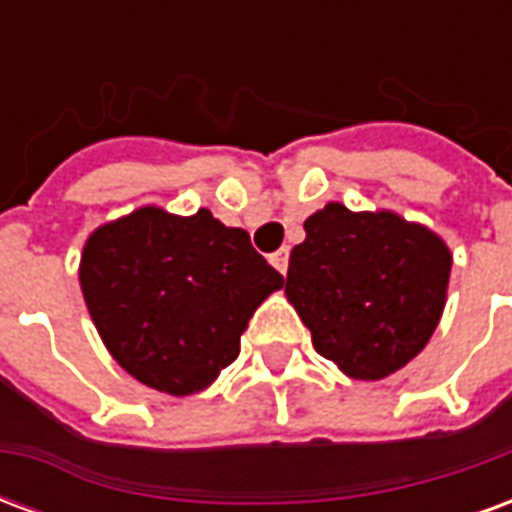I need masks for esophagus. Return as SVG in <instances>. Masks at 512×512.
I'll list each match as a JSON object with an SVG mask.
<instances>
[{"label": "esophagus", "instance_id": "34e87169", "mask_svg": "<svg viewBox=\"0 0 512 512\" xmlns=\"http://www.w3.org/2000/svg\"><path fill=\"white\" fill-rule=\"evenodd\" d=\"M288 260H290L288 249H279V252L271 255V266L277 268L279 274H288Z\"/></svg>", "mask_w": 512, "mask_h": 512}]
</instances>
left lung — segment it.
Returning <instances> with one entry per match:
<instances>
[{
  "label": "left lung",
  "mask_w": 512,
  "mask_h": 512,
  "mask_svg": "<svg viewBox=\"0 0 512 512\" xmlns=\"http://www.w3.org/2000/svg\"><path fill=\"white\" fill-rule=\"evenodd\" d=\"M285 296L315 351L348 378L378 381L428 345L447 304L452 252L430 227L395 211L329 202L304 222Z\"/></svg>",
  "instance_id": "left-lung-1"
}]
</instances>
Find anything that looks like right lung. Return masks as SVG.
<instances>
[{
	"instance_id": "1",
	"label": "right lung",
	"mask_w": 512,
	"mask_h": 512,
	"mask_svg": "<svg viewBox=\"0 0 512 512\" xmlns=\"http://www.w3.org/2000/svg\"><path fill=\"white\" fill-rule=\"evenodd\" d=\"M282 274L249 233L208 208L178 216L142 205L90 233L79 263L84 304L126 373L167 395L211 386Z\"/></svg>"
}]
</instances>
